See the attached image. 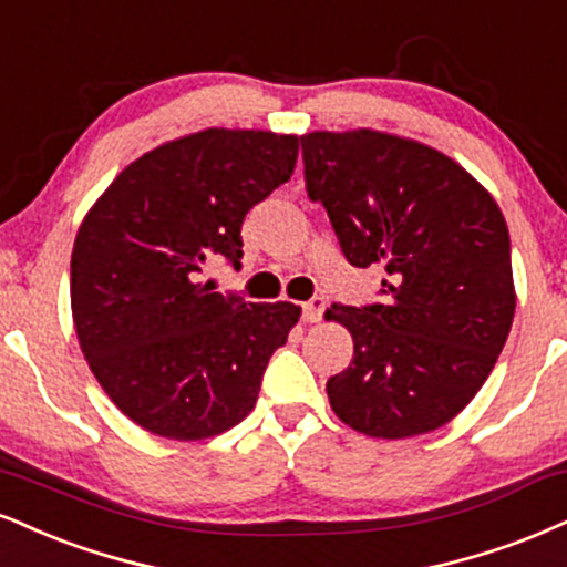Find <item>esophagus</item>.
I'll return each instance as SVG.
<instances>
[{"label": "esophagus", "mask_w": 567, "mask_h": 567, "mask_svg": "<svg viewBox=\"0 0 567 567\" xmlns=\"http://www.w3.org/2000/svg\"><path fill=\"white\" fill-rule=\"evenodd\" d=\"M324 309H327V301H324V298H322V296H313L311 301H306V303L301 306V311H303V322H319V319H322Z\"/></svg>", "instance_id": "esophagus-1"}]
</instances>
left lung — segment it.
Wrapping results in <instances>:
<instances>
[{"label":"left lung","mask_w":567,"mask_h":567,"mask_svg":"<svg viewBox=\"0 0 567 567\" xmlns=\"http://www.w3.org/2000/svg\"><path fill=\"white\" fill-rule=\"evenodd\" d=\"M306 193L346 261L383 264V301L332 303L353 359L332 412L372 439L446 425L481 391L515 317L509 231L486 189L439 150L370 132L301 136Z\"/></svg>","instance_id":"1"}]
</instances>
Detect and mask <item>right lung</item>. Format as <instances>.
<instances>
[{"label": "right lung", "mask_w": 567, "mask_h": 567, "mask_svg": "<svg viewBox=\"0 0 567 567\" xmlns=\"http://www.w3.org/2000/svg\"><path fill=\"white\" fill-rule=\"evenodd\" d=\"M298 136L206 128L115 176L81 224L71 309L102 391L145 431L218 435L250 414L296 303L214 292L206 266L240 269L245 214L290 179Z\"/></svg>", "instance_id": "right-lung-1"}]
</instances>
